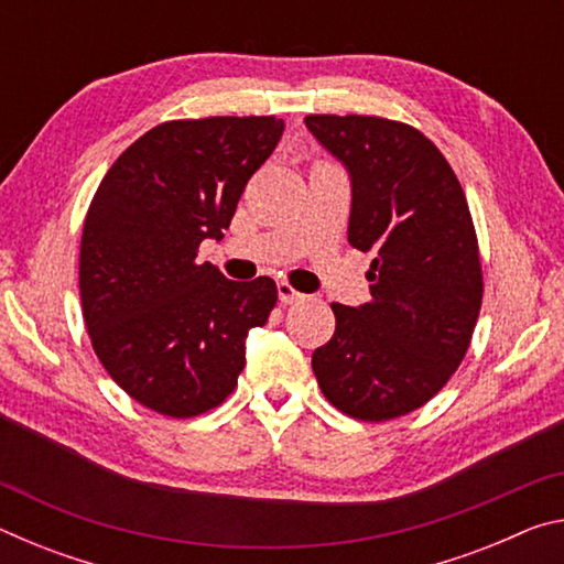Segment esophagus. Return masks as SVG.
<instances>
[{
	"label": "esophagus",
	"instance_id": "obj_1",
	"mask_svg": "<svg viewBox=\"0 0 564 564\" xmlns=\"http://www.w3.org/2000/svg\"><path fill=\"white\" fill-rule=\"evenodd\" d=\"M279 301H281L283 305L301 303V301H305V295H303L301 291H295L289 281H281V283H279Z\"/></svg>",
	"mask_w": 564,
	"mask_h": 564
}]
</instances>
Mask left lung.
Listing matches in <instances>:
<instances>
[{
    "instance_id": "1",
    "label": "left lung",
    "mask_w": 564,
    "mask_h": 564,
    "mask_svg": "<svg viewBox=\"0 0 564 564\" xmlns=\"http://www.w3.org/2000/svg\"><path fill=\"white\" fill-rule=\"evenodd\" d=\"M305 127L350 171L348 241L373 253L370 301L330 303L336 333L313 352L333 408L383 423L437 395L470 348L482 263L465 191L423 131L362 113Z\"/></svg>"
}]
</instances>
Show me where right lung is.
<instances>
[{"instance_id": "right-lung-1", "label": "right lung", "mask_w": 564, "mask_h": 564, "mask_svg": "<svg viewBox=\"0 0 564 564\" xmlns=\"http://www.w3.org/2000/svg\"><path fill=\"white\" fill-rule=\"evenodd\" d=\"M283 133L275 117L174 119L113 161L94 194L79 248L91 348L129 393L166 417H196L234 393L243 340L269 321V275L228 281L196 261L224 238L238 198Z\"/></svg>"}]
</instances>
